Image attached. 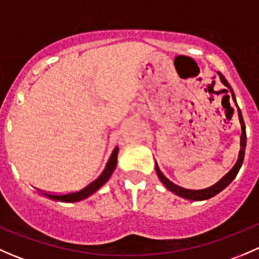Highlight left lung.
<instances>
[{
	"label": "left lung",
	"mask_w": 259,
	"mask_h": 259,
	"mask_svg": "<svg viewBox=\"0 0 259 259\" xmlns=\"http://www.w3.org/2000/svg\"><path fill=\"white\" fill-rule=\"evenodd\" d=\"M219 77H221V81L224 83V85L227 86V88L231 90L232 93V98H233L234 103H236L237 105V101H236V96H234V93H233V89L231 88V85L228 83V81L226 80V77L223 76V75L221 74V72H218ZM237 108H238V105H237ZM238 116H239V122H241V127H242V134H241V150H239V154H238V159H237L236 164H234L233 168L231 169V170L228 171V173L226 174V176L223 177L219 182H217L215 184H213L211 187L209 188H205V189H199V190H192V189H185V188H182L179 187V185L174 184V183H171L170 180L168 178H165L164 177V174L161 173L160 169H159L158 164L155 163V170H156V174H158L159 179H160V182L163 183L164 185H165L166 188H168L170 192H173L174 194L179 195V197L182 198H185V199H190V200H205V199H209V198L214 197L215 194H218L219 192H222V190L224 189V188L227 187V185H229L232 183V180L237 177V174H238L239 169H241L242 164H243V159H244V153H245V144H247V134H245V125H244V120H243V116H242V111L239 110L238 108Z\"/></svg>",
	"instance_id": "1"
}]
</instances>
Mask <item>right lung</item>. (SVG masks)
<instances>
[{"mask_svg": "<svg viewBox=\"0 0 259 259\" xmlns=\"http://www.w3.org/2000/svg\"><path fill=\"white\" fill-rule=\"evenodd\" d=\"M117 153H119V148H115L111 153L110 158H109L108 163H106L105 169L103 170V173L98 177L95 180L88 184L86 187H83L82 189L77 190V192H72V193H66V194H51V193H44V195L49 197L50 199L54 200H59V202H79L81 199H85V198L90 197L91 194L96 192L98 189H100L106 182H108L109 178L111 177L113 171L116 168V163H117Z\"/></svg>", "mask_w": 259, "mask_h": 259, "instance_id": "right-lung-1", "label": "right lung"}]
</instances>
